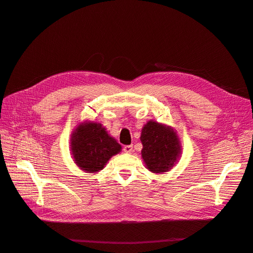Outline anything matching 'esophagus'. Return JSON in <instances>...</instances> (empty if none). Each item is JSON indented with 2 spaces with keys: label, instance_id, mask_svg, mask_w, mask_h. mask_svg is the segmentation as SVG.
Wrapping results in <instances>:
<instances>
[{
  "label": "esophagus",
  "instance_id": "obj_1",
  "mask_svg": "<svg viewBox=\"0 0 253 253\" xmlns=\"http://www.w3.org/2000/svg\"><path fill=\"white\" fill-rule=\"evenodd\" d=\"M124 151L126 153H132L133 152V145H126L124 148Z\"/></svg>",
  "mask_w": 253,
  "mask_h": 253
}]
</instances>
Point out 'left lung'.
I'll return each instance as SVG.
<instances>
[{
  "instance_id": "8db88e82",
  "label": "left lung",
  "mask_w": 253,
  "mask_h": 253,
  "mask_svg": "<svg viewBox=\"0 0 253 253\" xmlns=\"http://www.w3.org/2000/svg\"><path fill=\"white\" fill-rule=\"evenodd\" d=\"M141 156L153 173L168 172L177 163L181 145L174 129L157 121L150 120L141 129Z\"/></svg>"
}]
</instances>
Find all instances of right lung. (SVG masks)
Here are the masks:
<instances>
[{
	"label": "right lung",
	"mask_w": 253,
	"mask_h": 253,
	"mask_svg": "<svg viewBox=\"0 0 253 253\" xmlns=\"http://www.w3.org/2000/svg\"><path fill=\"white\" fill-rule=\"evenodd\" d=\"M71 151L75 164L87 173L102 170L106 163L121 151V145L111 137L101 124L84 121L72 134Z\"/></svg>",
	"instance_id": "obj_1"
}]
</instances>
